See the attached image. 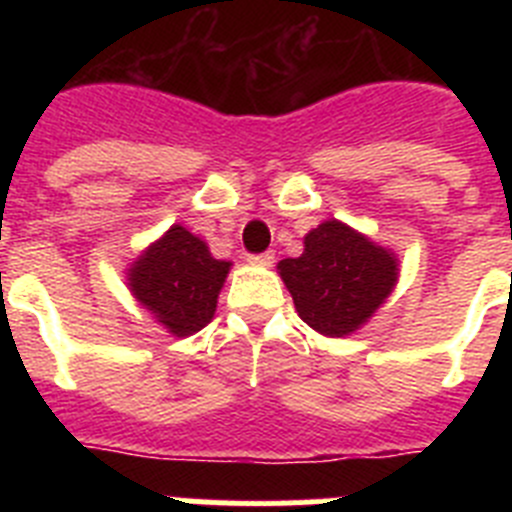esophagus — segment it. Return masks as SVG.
Listing matches in <instances>:
<instances>
[{"mask_svg": "<svg viewBox=\"0 0 512 512\" xmlns=\"http://www.w3.org/2000/svg\"><path fill=\"white\" fill-rule=\"evenodd\" d=\"M248 261H251L253 266H271L274 264V251H266V253H259V256H248Z\"/></svg>", "mask_w": 512, "mask_h": 512, "instance_id": "34e87169", "label": "esophagus"}]
</instances>
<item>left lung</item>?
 Masks as SVG:
<instances>
[{
	"label": "left lung",
	"mask_w": 512,
	"mask_h": 512,
	"mask_svg": "<svg viewBox=\"0 0 512 512\" xmlns=\"http://www.w3.org/2000/svg\"><path fill=\"white\" fill-rule=\"evenodd\" d=\"M297 315L320 336L346 338L364 328L395 292L400 259L341 220H323L305 235L297 259L277 264Z\"/></svg>",
	"instance_id": "left-lung-1"
}]
</instances>
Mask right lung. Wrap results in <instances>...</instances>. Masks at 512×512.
I'll list each match as a JSON object with an SVG mask.
<instances>
[{
    "mask_svg": "<svg viewBox=\"0 0 512 512\" xmlns=\"http://www.w3.org/2000/svg\"><path fill=\"white\" fill-rule=\"evenodd\" d=\"M230 266L212 256L200 235L174 223L125 269V284L166 333L187 338L215 318Z\"/></svg>",
    "mask_w": 512,
    "mask_h": 512,
    "instance_id": "add662e5",
    "label": "right lung"
}]
</instances>
